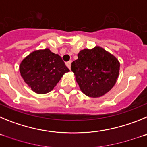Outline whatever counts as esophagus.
I'll use <instances>...</instances> for the list:
<instances>
[{"mask_svg": "<svg viewBox=\"0 0 147 147\" xmlns=\"http://www.w3.org/2000/svg\"><path fill=\"white\" fill-rule=\"evenodd\" d=\"M66 65H67V67H68V68H69L70 70H71V61H69V62H66Z\"/></svg>", "mask_w": 147, "mask_h": 147, "instance_id": "1", "label": "esophagus"}]
</instances>
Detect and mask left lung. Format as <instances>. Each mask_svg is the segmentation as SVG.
<instances>
[{"label":"left lung","mask_w":147,"mask_h":147,"mask_svg":"<svg viewBox=\"0 0 147 147\" xmlns=\"http://www.w3.org/2000/svg\"><path fill=\"white\" fill-rule=\"evenodd\" d=\"M120 62L115 56L100 46L85 49L71 63L76 82L87 96L98 98L109 92L119 76Z\"/></svg>","instance_id":"8db88e82"}]
</instances>
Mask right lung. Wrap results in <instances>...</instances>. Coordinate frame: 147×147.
<instances>
[{
    "label": "right lung",
    "mask_w": 147,
    "mask_h": 147,
    "mask_svg": "<svg viewBox=\"0 0 147 147\" xmlns=\"http://www.w3.org/2000/svg\"><path fill=\"white\" fill-rule=\"evenodd\" d=\"M20 75L34 93L45 94L51 91L69 69L60 56L49 49L36 50L20 62Z\"/></svg>",
    "instance_id": "right-lung-1"
}]
</instances>
